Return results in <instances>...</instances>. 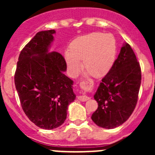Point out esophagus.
<instances>
[{
	"label": "esophagus",
	"instance_id": "1",
	"mask_svg": "<svg viewBox=\"0 0 155 155\" xmlns=\"http://www.w3.org/2000/svg\"><path fill=\"white\" fill-rule=\"evenodd\" d=\"M91 82L90 80L84 81V82H82V83H81V85H82V86H84V87H89V86H91ZM78 99L81 101H87L90 99V97L86 96V95H82V96L78 97Z\"/></svg>",
	"mask_w": 155,
	"mask_h": 155
}]
</instances>
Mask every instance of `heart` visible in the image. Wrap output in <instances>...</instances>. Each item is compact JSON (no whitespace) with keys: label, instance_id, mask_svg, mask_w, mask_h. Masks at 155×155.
Returning <instances> with one entry per match:
<instances>
[{"label":"heart","instance_id":"b5f03b06","mask_svg":"<svg viewBox=\"0 0 155 155\" xmlns=\"http://www.w3.org/2000/svg\"><path fill=\"white\" fill-rule=\"evenodd\" d=\"M117 55L115 38L110 34L91 33L73 40L65 52L68 68L72 76L79 73L82 66L87 73L101 78L106 76L115 64Z\"/></svg>","mask_w":155,"mask_h":155}]
</instances>
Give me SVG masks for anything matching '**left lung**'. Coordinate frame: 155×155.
<instances>
[{
    "instance_id": "8db88e82",
    "label": "left lung",
    "mask_w": 155,
    "mask_h": 155,
    "mask_svg": "<svg viewBox=\"0 0 155 155\" xmlns=\"http://www.w3.org/2000/svg\"><path fill=\"white\" fill-rule=\"evenodd\" d=\"M140 85V63L132 48L125 43L94 96L98 108L92 114V121L107 129L121 125L135 109Z\"/></svg>"
}]
</instances>
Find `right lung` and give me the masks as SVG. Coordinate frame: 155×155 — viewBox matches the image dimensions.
I'll return each mask as SVG.
<instances>
[{"label":"right lung","instance_id":"obj_1","mask_svg":"<svg viewBox=\"0 0 155 155\" xmlns=\"http://www.w3.org/2000/svg\"><path fill=\"white\" fill-rule=\"evenodd\" d=\"M54 30L40 31L21 50L15 85L21 107L30 121L52 130L66 120L68 106L76 99L73 81L64 74L67 64L57 51L48 52Z\"/></svg>","mask_w":155,"mask_h":155}]
</instances>
